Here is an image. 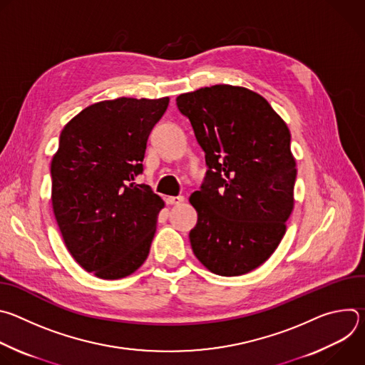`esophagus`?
Here are the masks:
<instances>
[{
  "label": "esophagus",
  "mask_w": 365,
  "mask_h": 365,
  "mask_svg": "<svg viewBox=\"0 0 365 365\" xmlns=\"http://www.w3.org/2000/svg\"><path fill=\"white\" fill-rule=\"evenodd\" d=\"M165 200L168 205H179L185 200V197L183 196H168Z\"/></svg>",
  "instance_id": "obj_1"
}]
</instances>
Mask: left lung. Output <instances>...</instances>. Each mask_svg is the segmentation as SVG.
Instances as JSON below:
<instances>
[{
    "mask_svg": "<svg viewBox=\"0 0 365 365\" xmlns=\"http://www.w3.org/2000/svg\"><path fill=\"white\" fill-rule=\"evenodd\" d=\"M176 106L207 166L189 197L197 212L192 250L215 274H245L274 252L293 211L290 131L262 95L242 86L200 88L179 95Z\"/></svg>",
    "mask_w": 365,
    "mask_h": 365,
    "instance_id": "8db88e82",
    "label": "left lung"
}]
</instances>
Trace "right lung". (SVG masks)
<instances>
[{"label": "right lung", "instance_id": "right-lung-1", "mask_svg": "<svg viewBox=\"0 0 365 365\" xmlns=\"http://www.w3.org/2000/svg\"><path fill=\"white\" fill-rule=\"evenodd\" d=\"M169 98H117L82 110L51 159V205L76 263L99 279L134 273L148 255L165 202L143 173L147 138Z\"/></svg>", "mask_w": 365, "mask_h": 365}]
</instances>
